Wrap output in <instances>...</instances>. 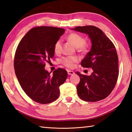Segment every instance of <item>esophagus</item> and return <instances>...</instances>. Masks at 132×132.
Returning <instances> with one entry per match:
<instances>
[{
	"label": "esophagus",
	"instance_id": "34e87169",
	"mask_svg": "<svg viewBox=\"0 0 132 132\" xmlns=\"http://www.w3.org/2000/svg\"><path fill=\"white\" fill-rule=\"evenodd\" d=\"M68 74L69 75H73L74 74V72L73 71L71 70H68Z\"/></svg>",
	"mask_w": 132,
	"mask_h": 132
}]
</instances>
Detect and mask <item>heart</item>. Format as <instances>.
<instances>
[{
	"mask_svg": "<svg viewBox=\"0 0 132 132\" xmlns=\"http://www.w3.org/2000/svg\"><path fill=\"white\" fill-rule=\"evenodd\" d=\"M68 40L74 45L77 48L81 50H85L87 45L85 43V39L83 36L76 33H72L68 37ZM62 41L58 40L55 42L54 46V51L56 54H60L61 52ZM79 61V58L75 56H67L63 57L61 60V63L64 66L69 68H72L75 66V63Z\"/></svg>",
	"mask_w": 132,
	"mask_h": 132,
	"instance_id": "1",
	"label": "heart"
}]
</instances>
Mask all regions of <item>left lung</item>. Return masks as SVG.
I'll return each mask as SVG.
<instances>
[{
    "label": "left lung",
    "instance_id": "left-lung-1",
    "mask_svg": "<svg viewBox=\"0 0 132 132\" xmlns=\"http://www.w3.org/2000/svg\"><path fill=\"white\" fill-rule=\"evenodd\" d=\"M87 35L91 47L81 62L83 68H91L90 75L81 74L77 89L80 99L88 102H95L105 99L111 93L119 75L118 57L113 44L98 28L87 26L71 29Z\"/></svg>",
    "mask_w": 132,
    "mask_h": 132
}]
</instances>
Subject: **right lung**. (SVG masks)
<instances>
[{"label": "right lung", "instance_id": "add662e5", "mask_svg": "<svg viewBox=\"0 0 132 132\" xmlns=\"http://www.w3.org/2000/svg\"><path fill=\"white\" fill-rule=\"evenodd\" d=\"M65 30L53 27L33 28L20 42L14 59L15 74L22 89L30 99L41 104L54 102L60 96V86L68 72L58 68L50 75L45 62L54 57L55 42Z\"/></svg>", "mask_w": 132, "mask_h": 132}]
</instances>
